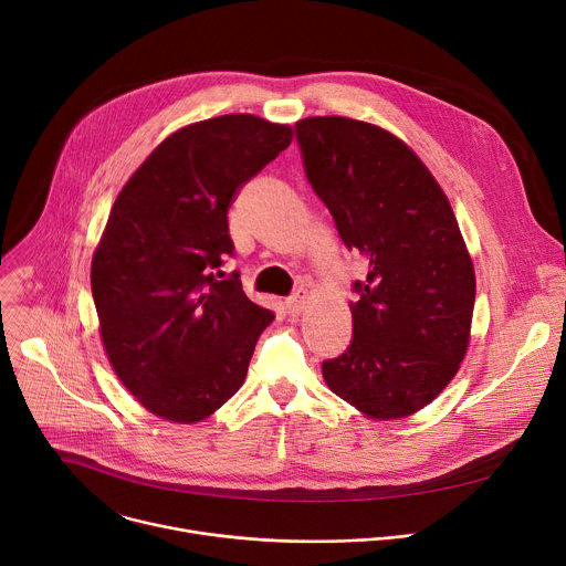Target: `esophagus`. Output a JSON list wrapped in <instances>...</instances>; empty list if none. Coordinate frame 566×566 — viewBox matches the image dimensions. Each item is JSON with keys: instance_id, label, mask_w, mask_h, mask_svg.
Returning <instances> with one entry per match:
<instances>
[{"instance_id": "34e87169", "label": "esophagus", "mask_w": 566, "mask_h": 566, "mask_svg": "<svg viewBox=\"0 0 566 566\" xmlns=\"http://www.w3.org/2000/svg\"><path fill=\"white\" fill-rule=\"evenodd\" d=\"M284 307H286V312H289L291 316H295V314L303 312V307H305V291H300V289H297L291 297H286Z\"/></svg>"}]
</instances>
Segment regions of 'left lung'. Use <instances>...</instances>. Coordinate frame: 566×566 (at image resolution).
I'll use <instances>...</instances> for the list:
<instances>
[{"instance_id":"left-lung-1","label":"left lung","mask_w":566,"mask_h":566,"mask_svg":"<svg viewBox=\"0 0 566 566\" xmlns=\"http://www.w3.org/2000/svg\"><path fill=\"white\" fill-rule=\"evenodd\" d=\"M307 181L338 239L366 259L353 342L323 361L327 387L373 419L423 409L469 346L473 263L441 186L394 134L342 116L295 123Z\"/></svg>"}]
</instances>
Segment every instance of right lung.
<instances>
[{
	"instance_id": "right-lung-1",
	"label": "right lung",
	"mask_w": 566,
	"mask_h": 566,
	"mask_svg": "<svg viewBox=\"0 0 566 566\" xmlns=\"http://www.w3.org/2000/svg\"><path fill=\"white\" fill-rule=\"evenodd\" d=\"M291 143V127L232 113L168 136L125 184L91 286L113 370L145 409L193 423L245 380L275 314L243 293L228 209Z\"/></svg>"
}]
</instances>
